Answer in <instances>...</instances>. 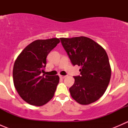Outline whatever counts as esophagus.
Wrapping results in <instances>:
<instances>
[{
    "instance_id": "esophagus-1",
    "label": "esophagus",
    "mask_w": 128,
    "mask_h": 128,
    "mask_svg": "<svg viewBox=\"0 0 128 128\" xmlns=\"http://www.w3.org/2000/svg\"><path fill=\"white\" fill-rule=\"evenodd\" d=\"M59 77H60V78H64L66 77V76H61V75H60V76H59Z\"/></svg>"
}]
</instances>
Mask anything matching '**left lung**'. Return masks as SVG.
I'll list each match as a JSON object with an SVG mask.
<instances>
[{
	"instance_id": "obj_1",
	"label": "left lung",
	"mask_w": 128,
	"mask_h": 128,
	"mask_svg": "<svg viewBox=\"0 0 128 128\" xmlns=\"http://www.w3.org/2000/svg\"><path fill=\"white\" fill-rule=\"evenodd\" d=\"M74 66L81 67L80 76H75L69 88L72 98L80 104L98 100L105 92L112 74L108 55L104 49L86 36L60 38Z\"/></svg>"
}]
</instances>
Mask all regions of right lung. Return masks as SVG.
Listing matches in <instances>:
<instances>
[{"label":"right lung","mask_w":128,"mask_h":128,"mask_svg":"<svg viewBox=\"0 0 128 128\" xmlns=\"http://www.w3.org/2000/svg\"><path fill=\"white\" fill-rule=\"evenodd\" d=\"M60 40H37L31 42L18 55L13 69L15 88L28 104L40 106L52 98L59 82L58 76L41 74L46 65V57Z\"/></svg>","instance_id":"right-lung-1"}]
</instances>
